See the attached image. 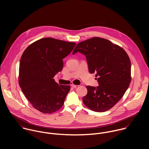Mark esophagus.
<instances>
[{
	"label": "esophagus",
	"mask_w": 149,
	"mask_h": 149,
	"mask_svg": "<svg viewBox=\"0 0 149 149\" xmlns=\"http://www.w3.org/2000/svg\"><path fill=\"white\" fill-rule=\"evenodd\" d=\"M71 87H73V88H76L78 87H79V86H78V85H74V84H71Z\"/></svg>",
	"instance_id": "34e87169"
}]
</instances>
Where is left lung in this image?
Returning <instances> with one entry per match:
<instances>
[{
    "label": "left lung",
    "instance_id": "1",
    "mask_svg": "<svg viewBox=\"0 0 149 149\" xmlns=\"http://www.w3.org/2000/svg\"><path fill=\"white\" fill-rule=\"evenodd\" d=\"M77 52L86 55L90 72L98 77L97 87L87 86L84 104L96 112L111 109L123 97L131 82L129 55L121 47L99 37L79 42L72 54Z\"/></svg>",
    "mask_w": 149,
    "mask_h": 149
}]
</instances>
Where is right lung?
<instances>
[{"mask_svg":"<svg viewBox=\"0 0 149 149\" xmlns=\"http://www.w3.org/2000/svg\"><path fill=\"white\" fill-rule=\"evenodd\" d=\"M76 44L51 38L39 39L29 45L21 56L19 84L33 107L51 114L64 103L70 86L59 85L53 78L63 68V59Z\"/></svg>","mask_w":149,"mask_h":149,"instance_id":"right-lung-1","label":"right lung"}]
</instances>
